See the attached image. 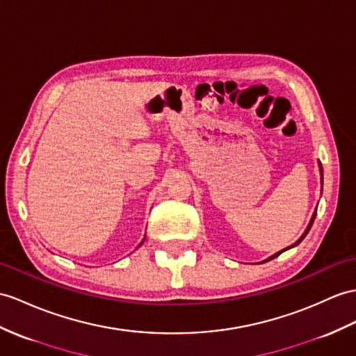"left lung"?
Listing matches in <instances>:
<instances>
[{
	"mask_svg": "<svg viewBox=\"0 0 356 356\" xmlns=\"http://www.w3.org/2000/svg\"><path fill=\"white\" fill-rule=\"evenodd\" d=\"M323 170H322V164H320V173H322ZM322 183H323V175H322ZM314 219H316V213L313 214V218H311V222H309V225H308V227H307V229H305V232H303L302 234V237L296 241V243H294V245H291L290 248H293V246H298L299 243H300V241L303 240V238H305V236H307V234L309 232V229H311V227H313V222H314ZM290 248H287V249H290ZM285 250V249H284ZM284 250H281V252H284ZM281 252H278V254H276V255H273L272 258H275V257H278V255H281ZM272 258H268V259H272ZM268 259H267V261H268Z\"/></svg>",
	"mask_w": 356,
	"mask_h": 356,
	"instance_id": "left-lung-1",
	"label": "left lung"
}]
</instances>
